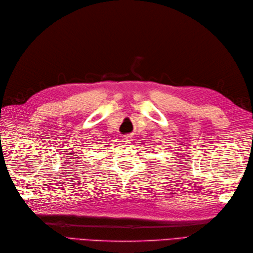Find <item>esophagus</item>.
<instances>
[{
	"label": "esophagus",
	"instance_id": "obj_1",
	"mask_svg": "<svg viewBox=\"0 0 253 253\" xmlns=\"http://www.w3.org/2000/svg\"><path fill=\"white\" fill-rule=\"evenodd\" d=\"M131 140H132V139H131L130 136H124L123 137V141L126 142V143H129Z\"/></svg>",
	"mask_w": 253,
	"mask_h": 253
}]
</instances>
